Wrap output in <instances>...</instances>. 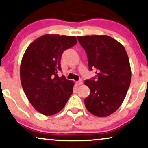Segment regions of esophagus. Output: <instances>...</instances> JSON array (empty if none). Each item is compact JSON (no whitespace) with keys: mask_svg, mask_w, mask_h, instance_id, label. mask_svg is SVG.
I'll return each instance as SVG.
<instances>
[{"mask_svg":"<svg viewBox=\"0 0 148 148\" xmlns=\"http://www.w3.org/2000/svg\"><path fill=\"white\" fill-rule=\"evenodd\" d=\"M82 84H83V81L82 79H80L79 81H77V82H76V84L78 85V86L82 85Z\"/></svg>","mask_w":148,"mask_h":148,"instance_id":"obj_1","label":"esophagus"}]
</instances>
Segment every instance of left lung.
Here are the masks:
<instances>
[{
	"label": "left lung",
	"instance_id": "left-lung-1",
	"mask_svg": "<svg viewBox=\"0 0 148 148\" xmlns=\"http://www.w3.org/2000/svg\"><path fill=\"white\" fill-rule=\"evenodd\" d=\"M88 58L89 69H96V80H86L90 94L84 102L89 112L98 117L114 113L127 93L131 79L129 59L124 46L110 36H77Z\"/></svg>",
	"mask_w": 148,
	"mask_h": 148
}]
</instances>
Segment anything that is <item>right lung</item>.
<instances>
[{"instance_id":"add662e5","label":"right lung","mask_w":148,"mask_h":148,"mask_svg":"<svg viewBox=\"0 0 148 148\" xmlns=\"http://www.w3.org/2000/svg\"><path fill=\"white\" fill-rule=\"evenodd\" d=\"M77 43L75 36L45 34L26 49L20 66L22 88L38 112L51 116L60 112L73 90L74 82L57 75L60 58L66 49Z\"/></svg>"}]
</instances>
